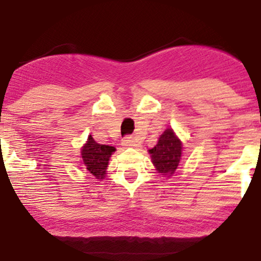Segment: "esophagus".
I'll use <instances>...</instances> for the list:
<instances>
[{"mask_svg": "<svg viewBox=\"0 0 261 261\" xmlns=\"http://www.w3.org/2000/svg\"><path fill=\"white\" fill-rule=\"evenodd\" d=\"M121 144H123L124 147H135V145H136V141L134 140V137L125 136L123 138V141H121Z\"/></svg>", "mask_w": 261, "mask_h": 261, "instance_id": "1", "label": "esophagus"}]
</instances>
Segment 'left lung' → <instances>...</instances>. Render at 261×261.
Segmentation results:
<instances>
[{
    "label": "left lung",
    "mask_w": 261,
    "mask_h": 261,
    "mask_svg": "<svg viewBox=\"0 0 261 261\" xmlns=\"http://www.w3.org/2000/svg\"><path fill=\"white\" fill-rule=\"evenodd\" d=\"M181 142L172 128H167L159 138L158 144L149 150L152 163L162 175H172L175 172L181 159Z\"/></svg>",
    "instance_id": "1"
}]
</instances>
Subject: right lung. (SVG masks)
I'll use <instances>...</instances> for the list:
<instances>
[{
    "mask_svg": "<svg viewBox=\"0 0 261 261\" xmlns=\"http://www.w3.org/2000/svg\"><path fill=\"white\" fill-rule=\"evenodd\" d=\"M114 150V147L96 143L93 137L89 136L81 151L83 169L89 174L94 175L96 179H102L106 167L109 165V160Z\"/></svg>",
    "mask_w": 261,
    "mask_h": 261,
    "instance_id": "add662e5",
    "label": "right lung"
}]
</instances>
